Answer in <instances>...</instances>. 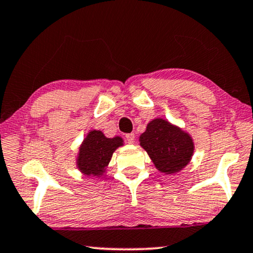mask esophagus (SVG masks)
Here are the masks:
<instances>
[{
    "instance_id": "1",
    "label": "esophagus",
    "mask_w": 253,
    "mask_h": 253,
    "mask_svg": "<svg viewBox=\"0 0 253 253\" xmlns=\"http://www.w3.org/2000/svg\"><path fill=\"white\" fill-rule=\"evenodd\" d=\"M126 139L129 144H133L134 141V133H126Z\"/></svg>"
}]
</instances>
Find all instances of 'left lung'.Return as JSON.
<instances>
[{"label":"left lung","mask_w":253,"mask_h":253,"mask_svg":"<svg viewBox=\"0 0 253 253\" xmlns=\"http://www.w3.org/2000/svg\"><path fill=\"white\" fill-rule=\"evenodd\" d=\"M139 141L156 169L164 173H174L184 169L194 153L192 137L163 119L149 122Z\"/></svg>","instance_id":"8db88e82"}]
</instances>
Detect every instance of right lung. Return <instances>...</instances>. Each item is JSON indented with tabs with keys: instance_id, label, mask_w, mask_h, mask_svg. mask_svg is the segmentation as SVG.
Returning <instances> with one entry per match:
<instances>
[{
	"instance_id": "1",
	"label": "right lung",
	"mask_w": 253,
	"mask_h": 253,
	"mask_svg": "<svg viewBox=\"0 0 253 253\" xmlns=\"http://www.w3.org/2000/svg\"><path fill=\"white\" fill-rule=\"evenodd\" d=\"M123 145L121 137L106 138L99 130L90 131L80 146L78 168L86 175L100 177L106 171L114 151Z\"/></svg>"
}]
</instances>
